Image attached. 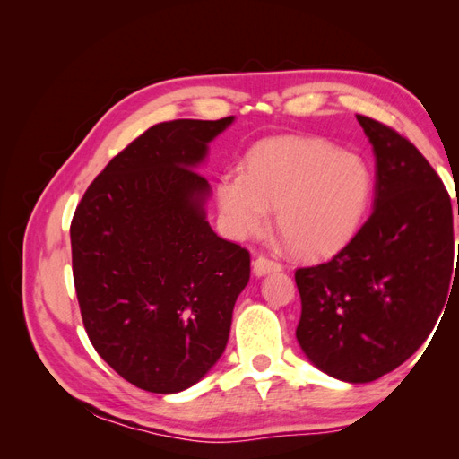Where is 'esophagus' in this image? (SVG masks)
<instances>
[{
	"mask_svg": "<svg viewBox=\"0 0 459 459\" xmlns=\"http://www.w3.org/2000/svg\"><path fill=\"white\" fill-rule=\"evenodd\" d=\"M283 266L281 262L277 260H272L268 256H258L255 262H253V272L260 277V275H266L270 272H281Z\"/></svg>",
	"mask_w": 459,
	"mask_h": 459,
	"instance_id": "esophagus-1",
	"label": "esophagus"
}]
</instances>
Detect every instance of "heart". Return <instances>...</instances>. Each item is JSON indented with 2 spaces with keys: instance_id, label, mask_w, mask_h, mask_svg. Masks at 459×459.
<instances>
[{
  "instance_id": "obj_1",
  "label": "heart",
  "mask_w": 459,
  "mask_h": 459,
  "mask_svg": "<svg viewBox=\"0 0 459 459\" xmlns=\"http://www.w3.org/2000/svg\"><path fill=\"white\" fill-rule=\"evenodd\" d=\"M373 193L368 162L314 137H280L256 145L247 172L230 170L218 182V204L228 231L256 238L272 224L295 253L324 256L358 233Z\"/></svg>"
}]
</instances>
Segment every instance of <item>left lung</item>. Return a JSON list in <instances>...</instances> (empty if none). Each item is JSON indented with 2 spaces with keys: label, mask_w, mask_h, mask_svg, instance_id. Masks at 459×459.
Listing matches in <instances>:
<instances>
[{
  "label": "left lung",
  "mask_w": 459,
  "mask_h": 459,
  "mask_svg": "<svg viewBox=\"0 0 459 459\" xmlns=\"http://www.w3.org/2000/svg\"><path fill=\"white\" fill-rule=\"evenodd\" d=\"M358 122L375 152V206L335 256L295 272L297 341L331 377L369 383L404 364L433 331L452 283L454 218L418 147L369 117Z\"/></svg>",
  "instance_id": "8db88e82"
}]
</instances>
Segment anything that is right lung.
<instances>
[{
  "label": "right lung",
  "instance_id": "add662e5",
  "mask_svg": "<svg viewBox=\"0 0 459 459\" xmlns=\"http://www.w3.org/2000/svg\"><path fill=\"white\" fill-rule=\"evenodd\" d=\"M233 117L170 120L120 151L76 206L73 275L88 337L137 388L186 391L224 352L251 255L218 238L195 170Z\"/></svg>",
  "mask_w": 459,
  "mask_h": 459
}]
</instances>
